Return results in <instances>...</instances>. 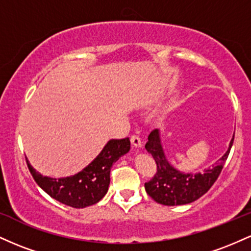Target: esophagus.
<instances>
[{"mask_svg":"<svg viewBox=\"0 0 251 251\" xmlns=\"http://www.w3.org/2000/svg\"><path fill=\"white\" fill-rule=\"evenodd\" d=\"M131 144L133 148H142V140H140V138L138 137V135H132L131 137Z\"/></svg>","mask_w":251,"mask_h":251,"instance_id":"34e87169","label":"esophagus"}]
</instances>
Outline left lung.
Segmentation results:
<instances>
[{"label":"left lung","mask_w":251,"mask_h":251,"mask_svg":"<svg viewBox=\"0 0 251 251\" xmlns=\"http://www.w3.org/2000/svg\"><path fill=\"white\" fill-rule=\"evenodd\" d=\"M234 137L224 153L212 168L204 170L203 174H185L175 169L164 153L159 129H153L149 135L145 149L152 154L157 164V172L151 180L145 183V190L151 198L163 205H183L195 201L209 191L217 180L226 163Z\"/></svg>","instance_id":"obj_1"}]
</instances>
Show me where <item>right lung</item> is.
<instances>
[{"label":"right lung","instance_id":"1","mask_svg":"<svg viewBox=\"0 0 251 251\" xmlns=\"http://www.w3.org/2000/svg\"><path fill=\"white\" fill-rule=\"evenodd\" d=\"M131 149L128 138L112 139L106 144L96 159L82 171L66 178H50L42 176L30 165H27L34 180L43 191L60 203L81 209L93 205L106 195L109 185V174L113 164Z\"/></svg>","mask_w":251,"mask_h":251}]
</instances>
